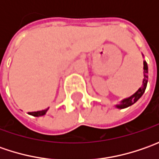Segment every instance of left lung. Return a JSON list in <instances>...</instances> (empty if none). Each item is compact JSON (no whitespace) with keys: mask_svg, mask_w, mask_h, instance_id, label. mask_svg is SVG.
<instances>
[{"mask_svg":"<svg viewBox=\"0 0 159 159\" xmlns=\"http://www.w3.org/2000/svg\"><path fill=\"white\" fill-rule=\"evenodd\" d=\"M143 70L144 79L143 80L142 87L138 89L134 95H131L130 97L125 98V99H124V100H122V101L120 102L119 104H117L116 107L118 109H124V108H127V107L131 106L134 103H135L142 97V95L144 94L145 89L147 88V83H148V65H147V63L145 61H143Z\"/></svg>","mask_w":159,"mask_h":159,"instance_id":"8db88e82","label":"left lung"}]
</instances>
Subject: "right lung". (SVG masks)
Here are the masks:
<instances>
[{
  "instance_id": "add662e5",
  "label": "right lung",
  "mask_w": 159,
  "mask_h": 159,
  "mask_svg": "<svg viewBox=\"0 0 159 159\" xmlns=\"http://www.w3.org/2000/svg\"><path fill=\"white\" fill-rule=\"evenodd\" d=\"M48 108L46 109V110H42V111H33V112H29L28 114L32 115V116H34V117H40V116H43L45 115L46 112L48 111Z\"/></svg>"
}]
</instances>
